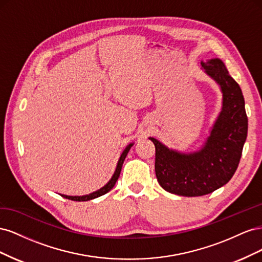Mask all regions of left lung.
Listing matches in <instances>:
<instances>
[{
    "instance_id": "1",
    "label": "left lung",
    "mask_w": 262,
    "mask_h": 262,
    "mask_svg": "<svg viewBox=\"0 0 262 262\" xmlns=\"http://www.w3.org/2000/svg\"><path fill=\"white\" fill-rule=\"evenodd\" d=\"M204 73L222 92V108L200 149L184 153L149 138L155 145L158 184L173 194L199 196L226 185L235 173L247 138L248 119L239 85L224 62L214 58L201 62Z\"/></svg>"
}]
</instances>
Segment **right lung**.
Returning <instances> with one entry per match:
<instances>
[{
	"instance_id": "right-lung-1",
	"label": "right lung",
	"mask_w": 262,
	"mask_h": 262,
	"mask_svg": "<svg viewBox=\"0 0 262 262\" xmlns=\"http://www.w3.org/2000/svg\"><path fill=\"white\" fill-rule=\"evenodd\" d=\"M134 143H130L129 145H126V147L123 149L122 154L120 155V158H119L118 161V164H117V167H116V170L114 172V175L112 177V179H110L107 184L101 187L100 189L96 190V191H94L90 194H85V195H67V194H61L63 198H66V199H69V200H73V201H89V200H93L95 199V198H98L100 195H104L105 193H107L108 191H110L112 190L116 182L119 178V176H120V172H121V168H122V165H123V162L125 160V156L126 154H128V152L130 150V148L133 146Z\"/></svg>"
}]
</instances>
